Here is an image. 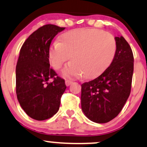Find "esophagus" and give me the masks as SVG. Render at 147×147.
<instances>
[{"label":"esophagus","instance_id":"34e87169","mask_svg":"<svg viewBox=\"0 0 147 147\" xmlns=\"http://www.w3.org/2000/svg\"><path fill=\"white\" fill-rule=\"evenodd\" d=\"M65 84H66V86H69L72 84V81H70V80H66V81H65Z\"/></svg>","mask_w":147,"mask_h":147}]
</instances>
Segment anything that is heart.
Returning <instances> with one entry per match:
<instances>
[{
  "label": "heart",
  "instance_id": "1",
  "mask_svg": "<svg viewBox=\"0 0 147 147\" xmlns=\"http://www.w3.org/2000/svg\"><path fill=\"white\" fill-rule=\"evenodd\" d=\"M117 45L114 37L104 30L77 29L61 34L48 50V59L59 70L68 59L71 61L61 74L66 78L83 75L86 79L98 77L111 65Z\"/></svg>",
  "mask_w": 147,
  "mask_h": 147
}]
</instances>
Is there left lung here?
<instances>
[{"label":"left lung","mask_w":147,"mask_h":147,"mask_svg":"<svg viewBox=\"0 0 147 147\" xmlns=\"http://www.w3.org/2000/svg\"><path fill=\"white\" fill-rule=\"evenodd\" d=\"M117 49L110 66L96 79L81 85V109L96 123L117 117L129 98L134 71V57L122 36L115 37Z\"/></svg>","instance_id":"8db88e82"}]
</instances>
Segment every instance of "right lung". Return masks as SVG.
I'll use <instances>...</instances> for the list:
<instances>
[{
	"label": "right lung",
	"instance_id": "right-lung-1",
	"mask_svg": "<svg viewBox=\"0 0 147 147\" xmlns=\"http://www.w3.org/2000/svg\"><path fill=\"white\" fill-rule=\"evenodd\" d=\"M65 28L45 25L25 40L16 66V94L21 107L31 118L45 120L59 109L66 88L65 81L51 69L48 50L54 37ZM51 78L53 81L49 83Z\"/></svg>",
	"mask_w": 147,
	"mask_h": 147
}]
</instances>
